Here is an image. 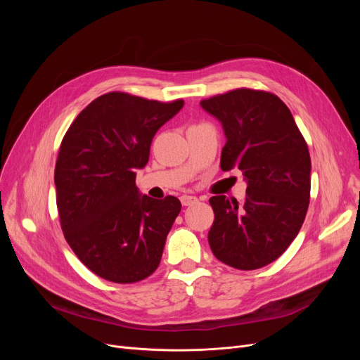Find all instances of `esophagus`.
I'll use <instances>...</instances> for the list:
<instances>
[{
    "mask_svg": "<svg viewBox=\"0 0 360 360\" xmlns=\"http://www.w3.org/2000/svg\"><path fill=\"white\" fill-rule=\"evenodd\" d=\"M181 202H182V205H193V204L198 202V198L194 195H182Z\"/></svg>",
    "mask_w": 360,
    "mask_h": 360,
    "instance_id": "obj_1",
    "label": "esophagus"
}]
</instances>
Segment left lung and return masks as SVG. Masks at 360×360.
Returning <instances> with one entry per match:
<instances>
[{"mask_svg":"<svg viewBox=\"0 0 360 360\" xmlns=\"http://www.w3.org/2000/svg\"><path fill=\"white\" fill-rule=\"evenodd\" d=\"M221 122V170L239 169L248 182L243 202L210 198L214 257L238 270H255L288 250L305 220L311 158L292 112L270 91L236 89L200 102Z\"/></svg>","mask_w":360,"mask_h":360,"instance_id":"left-lung-1","label":"left lung"}]
</instances>
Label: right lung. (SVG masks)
<instances>
[{"instance_id":"1","label":"right lung","mask_w":360,"mask_h":360,"mask_svg":"<svg viewBox=\"0 0 360 360\" xmlns=\"http://www.w3.org/2000/svg\"><path fill=\"white\" fill-rule=\"evenodd\" d=\"M184 106L122 91L102 94L72 121L55 165L65 240L84 266L113 283H136L159 267L181 201L136 186L158 129Z\"/></svg>"}]
</instances>
